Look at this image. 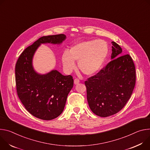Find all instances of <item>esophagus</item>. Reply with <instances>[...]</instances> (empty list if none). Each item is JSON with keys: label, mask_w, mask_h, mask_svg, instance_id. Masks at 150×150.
<instances>
[{"label": "esophagus", "mask_w": 150, "mask_h": 150, "mask_svg": "<svg viewBox=\"0 0 150 150\" xmlns=\"http://www.w3.org/2000/svg\"><path fill=\"white\" fill-rule=\"evenodd\" d=\"M74 84H75V85H77V84H79V83H80V80H79V79H74Z\"/></svg>", "instance_id": "1"}]
</instances>
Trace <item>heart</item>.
Listing matches in <instances>:
<instances>
[{
    "instance_id": "b5f03b06",
    "label": "heart",
    "mask_w": 150,
    "mask_h": 150,
    "mask_svg": "<svg viewBox=\"0 0 150 150\" xmlns=\"http://www.w3.org/2000/svg\"><path fill=\"white\" fill-rule=\"evenodd\" d=\"M108 51V44L104 40L83 41L71 46L69 52L64 51L61 60L66 71L70 73L75 69L76 61L83 73L92 76L100 70Z\"/></svg>"
}]
</instances>
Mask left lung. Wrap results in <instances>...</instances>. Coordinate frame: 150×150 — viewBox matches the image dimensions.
I'll list each match as a JSON object with an SVG mask.
<instances>
[{
    "instance_id": "1",
    "label": "left lung",
    "mask_w": 150,
    "mask_h": 150,
    "mask_svg": "<svg viewBox=\"0 0 150 150\" xmlns=\"http://www.w3.org/2000/svg\"><path fill=\"white\" fill-rule=\"evenodd\" d=\"M112 60L85 81L87 99L92 111L103 117L120 111L130 99L136 83L132 57L122 55L121 47L111 42Z\"/></svg>"
}]
</instances>
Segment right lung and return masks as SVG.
Returning a JSON list of instances; mask_svg holds the SVG:
<instances>
[{"mask_svg":"<svg viewBox=\"0 0 150 150\" xmlns=\"http://www.w3.org/2000/svg\"><path fill=\"white\" fill-rule=\"evenodd\" d=\"M65 38L63 34L40 38L21 54L15 65L18 98L31 114L42 120H52L62 112L74 80L71 75L64 76L57 70L38 74L33 68V57L41 43L59 44Z\"/></svg>","mask_w":150,"mask_h":150,"instance_id":"right-lung-1","label":"right lung"}]
</instances>
